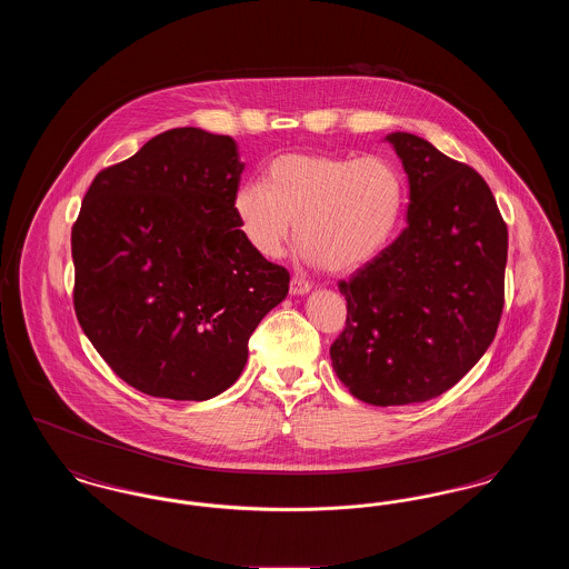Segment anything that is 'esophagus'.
I'll use <instances>...</instances> for the list:
<instances>
[{
  "mask_svg": "<svg viewBox=\"0 0 569 569\" xmlns=\"http://www.w3.org/2000/svg\"><path fill=\"white\" fill-rule=\"evenodd\" d=\"M309 290H311V286H309V281H305L302 277H292V279H290V295L300 297V295H307Z\"/></svg>",
  "mask_w": 569,
  "mask_h": 569,
  "instance_id": "1",
  "label": "esophagus"
}]
</instances>
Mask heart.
<instances>
[{
	"instance_id": "1",
	"label": "heart",
	"mask_w": 569,
	"mask_h": 569,
	"mask_svg": "<svg viewBox=\"0 0 569 569\" xmlns=\"http://www.w3.org/2000/svg\"><path fill=\"white\" fill-rule=\"evenodd\" d=\"M403 211V174L379 156H281L267 183L247 181L234 196L244 239L258 253L277 258L297 221L305 260L332 272L373 262L395 239Z\"/></svg>"
}]
</instances>
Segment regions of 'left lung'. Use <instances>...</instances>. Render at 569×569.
<instances>
[{
	"label": "left lung",
	"mask_w": 569,
	"mask_h": 569,
	"mask_svg": "<svg viewBox=\"0 0 569 569\" xmlns=\"http://www.w3.org/2000/svg\"><path fill=\"white\" fill-rule=\"evenodd\" d=\"M409 179L407 228L339 281L337 378L369 406L443 395L482 358L503 313L508 226L487 181L420 136H388Z\"/></svg>",
	"instance_id": "1"
}]
</instances>
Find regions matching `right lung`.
<instances>
[{"label": "right lung", "instance_id": "right-lung-1", "mask_svg": "<svg viewBox=\"0 0 569 569\" xmlns=\"http://www.w3.org/2000/svg\"><path fill=\"white\" fill-rule=\"evenodd\" d=\"M244 163L230 136L177 128L100 170L72 226L74 311L136 390L207 401L247 362L256 326L290 272L244 239L234 196Z\"/></svg>", "mask_w": 569, "mask_h": 569}]
</instances>
